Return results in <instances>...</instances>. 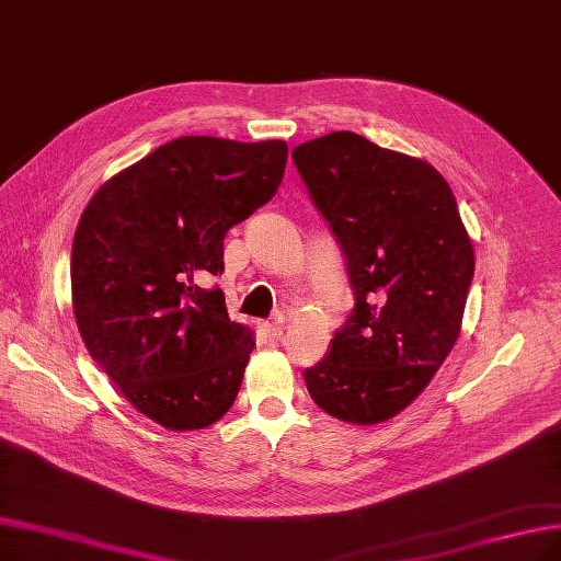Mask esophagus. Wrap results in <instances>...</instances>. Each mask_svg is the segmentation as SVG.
<instances>
[{"label":"esophagus","mask_w":561,"mask_h":561,"mask_svg":"<svg viewBox=\"0 0 561 561\" xmlns=\"http://www.w3.org/2000/svg\"><path fill=\"white\" fill-rule=\"evenodd\" d=\"M261 333L267 337V340H277L279 335H282V325L275 321V323H270V321H263L261 325Z\"/></svg>","instance_id":"1"}]
</instances>
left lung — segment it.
<instances>
[{
  "label": "left lung",
  "mask_w": 561,
  "mask_h": 561,
  "mask_svg": "<svg viewBox=\"0 0 561 561\" xmlns=\"http://www.w3.org/2000/svg\"><path fill=\"white\" fill-rule=\"evenodd\" d=\"M307 192L344 249L356 305L328 356L305 369L333 419L398 416L458 342L473 247L444 175L423 159L333 131L294 150Z\"/></svg>",
  "instance_id": "obj_1"
}]
</instances>
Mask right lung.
Returning <instances> with one entry per match:
<instances>
[{
  "label": "right lung",
  "instance_id": "obj_1",
  "mask_svg": "<svg viewBox=\"0 0 561 561\" xmlns=\"http://www.w3.org/2000/svg\"><path fill=\"white\" fill-rule=\"evenodd\" d=\"M284 140L182 136L99 186L71 252L73 314L90 356L136 411L203 430L231 409L254 333L228 319L224 236L275 196Z\"/></svg>",
  "mask_w": 561,
  "mask_h": 561
}]
</instances>
